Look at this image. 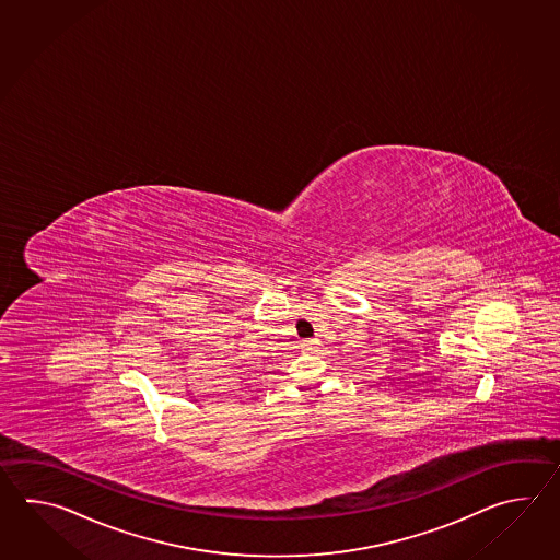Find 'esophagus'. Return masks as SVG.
Here are the masks:
<instances>
[{"mask_svg": "<svg viewBox=\"0 0 560 560\" xmlns=\"http://www.w3.org/2000/svg\"><path fill=\"white\" fill-rule=\"evenodd\" d=\"M300 348H302L304 352H314V350L318 348V340H316V338H308V340H302V342H300Z\"/></svg>", "mask_w": 560, "mask_h": 560, "instance_id": "1", "label": "esophagus"}]
</instances>
